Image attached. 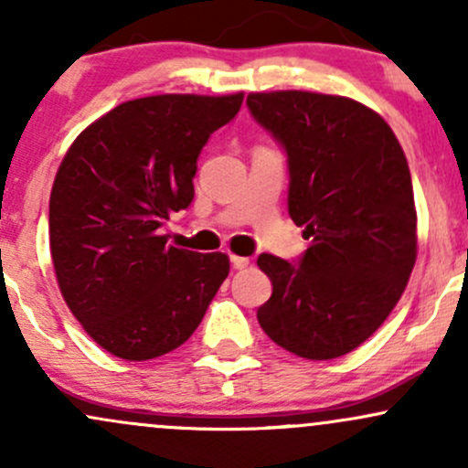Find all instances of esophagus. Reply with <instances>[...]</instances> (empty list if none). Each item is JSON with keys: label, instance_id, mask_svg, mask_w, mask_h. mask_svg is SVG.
Wrapping results in <instances>:
<instances>
[{"label": "esophagus", "instance_id": "1", "mask_svg": "<svg viewBox=\"0 0 468 468\" xmlns=\"http://www.w3.org/2000/svg\"><path fill=\"white\" fill-rule=\"evenodd\" d=\"M230 264H233V268H238V271H241V268H246L250 264L249 257H241V255H230Z\"/></svg>", "mask_w": 468, "mask_h": 468}]
</instances>
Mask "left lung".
<instances>
[{
	"instance_id": "1",
	"label": "left lung",
	"mask_w": 468,
	"mask_h": 468,
	"mask_svg": "<svg viewBox=\"0 0 468 468\" xmlns=\"http://www.w3.org/2000/svg\"><path fill=\"white\" fill-rule=\"evenodd\" d=\"M246 103L286 147L288 213L310 239L297 266L260 255L272 294L257 321L297 356L338 358L383 325L416 264L405 152L378 112L347 96L277 90Z\"/></svg>"
}]
</instances>
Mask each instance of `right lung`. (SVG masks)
Masks as SVG:
<instances>
[{
  "label": "right lung",
  "instance_id": "right-lung-1",
  "mask_svg": "<svg viewBox=\"0 0 468 468\" xmlns=\"http://www.w3.org/2000/svg\"><path fill=\"white\" fill-rule=\"evenodd\" d=\"M244 92L155 94L116 105L69 144L50 193V255L69 313L105 352L149 361L200 325L227 252L166 244L193 200L197 155Z\"/></svg>",
  "mask_w": 468,
  "mask_h": 468
}]
</instances>
